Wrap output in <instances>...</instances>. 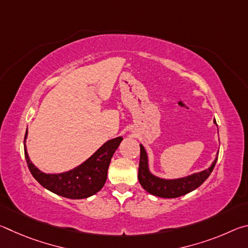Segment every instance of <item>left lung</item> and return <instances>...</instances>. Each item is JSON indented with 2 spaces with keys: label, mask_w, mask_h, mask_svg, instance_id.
I'll use <instances>...</instances> for the list:
<instances>
[{
  "label": "left lung",
  "mask_w": 248,
  "mask_h": 248,
  "mask_svg": "<svg viewBox=\"0 0 248 248\" xmlns=\"http://www.w3.org/2000/svg\"><path fill=\"white\" fill-rule=\"evenodd\" d=\"M213 123L217 124L216 119ZM219 132V131H217ZM217 159V153L215 161L207 170L197 171L179 178H162L151 173L149 166V155L144 146L140 144V164H139V183L149 194L161 197V198H177V197L189 194L204 183L215 169Z\"/></svg>",
  "instance_id": "8db88e82"
}]
</instances>
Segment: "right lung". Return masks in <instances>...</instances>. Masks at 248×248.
Wrapping results in <instances>:
<instances>
[{"instance_id":"add662e5","label":"right lung","mask_w":248,"mask_h":248,"mask_svg":"<svg viewBox=\"0 0 248 248\" xmlns=\"http://www.w3.org/2000/svg\"><path fill=\"white\" fill-rule=\"evenodd\" d=\"M27 136L28 130H26L24 140L25 157L33 178L46 189L69 199L89 198L102 189L106 183L108 167L112 155L123 141V137L108 140L82 164L63 173L50 174L40 170L29 158L25 143Z\"/></svg>"}]
</instances>
